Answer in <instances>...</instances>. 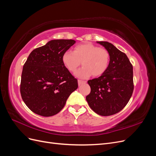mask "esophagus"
Here are the masks:
<instances>
[{
	"instance_id": "esophagus-1",
	"label": "esophagus",
	"mask_w": 156,
	"mask_h": 156,
	"mask_svg": "<svg viewBox=\"0 0 156 156\" xmlns=\"http://www.w3.org/2000/svg\"><path fill=\"white\" fill-rule=\"evenodd\" d=\"M87 83V81H82V80H78V84H79V86L81 85V84H84V83Z\"/></svg>"
}]
</instances>
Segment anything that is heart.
I'll return each instance as SVG.
<instances>
[{
    "mask_svg": "<svg viewBox=\"0 0 156 156\" xmlns=\"http://www.w3.org/2000/svg\"><path fill=\"white\" fill-rule=\"evenodd\" d=\"M62 62L72 73L77 72L81 64L83 68L77 73L81 78L90 75L101 76L105 73L110 63V54L104 49L90 42L75 46L73 52L66 51L62 55Z\"/></svg>",
    "mask_w": 156,
    "mask_h": 156,
    "instance_id": "obj_1",
    "label": "heart"
}]
</instances>
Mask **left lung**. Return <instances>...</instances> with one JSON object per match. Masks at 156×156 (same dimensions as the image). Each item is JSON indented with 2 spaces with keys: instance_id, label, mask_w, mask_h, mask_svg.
I'll list each match as a JSON object with an SVG mask.
<instances>
[{
  "instance_id": "8db88e82",
  "label": "left lung",
  "mask_w": 156,
  "mask_h": 156,
  "mask_svg": "<svg viewBox=\"0 0 156 156\" xmlns=\"http://www.w3.org/2000/svg\"><path fill=\"white\" fill-rule=\"evenodd\" d=\"M110 54V63L104 74L88 81L91 91L86 100L101 116H111L123 109L133 92V66L127 55L107 41H97Z\"/></svg>"
}]
</instances>
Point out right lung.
<instances>
[{
    "label": "right lung",
    "instance_id": "right-lung-1",
    "mask_svg": "<svg viewBox=\"0 0 156 156\" xmlns=\"http://www.w3.org/2000/svg\"><path fill=\"white\" fill-rule=\"evenodd\" d=\"M73 40H53L33 50L23 68L20 92L23 101L36 114L51 116L64 107L78 87L77 79L62 62Z\"/></svg>",
    "mask_w": 156,
    "mask_h": 156
}]
</instances>
